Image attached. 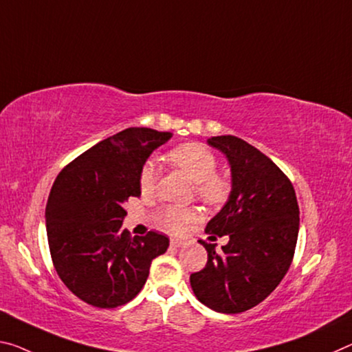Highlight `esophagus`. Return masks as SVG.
Returning <instances> with one entry per match:
<instances>
[{
    "mask_svg": "<svg viewBox=\"0 0 352 352\" xmlns=\"http://www.w3.org/2000/svg\"><path fill=\"white\" fill-rule=\"evenodd\" d=\"M185 244H186V241H183V239H177V238L170 239V246L172 248H183Z\"/></svg>",
    "mask_w": 352,
    "mask_h": 352,
    "instance_id": "obj_1",
    "label": "esophagus"
}]
</instances>
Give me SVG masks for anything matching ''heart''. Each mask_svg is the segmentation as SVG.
<instances>
[{"label": "heart", "mask_w": 352, "mask_h": 352, "mask_svg": "<svg viewBox=\"0 0 352 352\" xmlns=\"http://www.w3.org/2000/svg\"><path fill=\"white\" fill-rule=\"evenodd\" d=\"M167 160L182 169L189 177V180L196 183L197 197L206 205H219L228 196V183L224 178L216 175V156L211 150L196 142L183 144L172 148L167 153ZM156 185V166L148 161L142 166L139 174V189L142 196H150L155 191ZM194 213L188 208L167 206L158 216L160 226L167 232L182 233L186 226L192 221Z\"/></svg>", "instance_id": "heart-1"}]
</instances>
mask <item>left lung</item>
Wrapping results in <instances>:
<instances>
[{"instance_id": "8db88e82", "label": "left lung", "mask_w": 352, "mask_h": 352, "mask_svg": "<svg viewBox=\"0 0 352 352\" xmlns=\"http://www.w3.org/2000/svg\"><path fill=\"white\" fill-rule=\"evenodd\" d=\"M208 144L227 156L232 192L205 232L230 239L221 252L200 241L208 261L189 282L211 310L241 314L265 300L285 277L296 249L299 206L289 178L258 148L230 135Z\"/></svg>"}]
</instances>
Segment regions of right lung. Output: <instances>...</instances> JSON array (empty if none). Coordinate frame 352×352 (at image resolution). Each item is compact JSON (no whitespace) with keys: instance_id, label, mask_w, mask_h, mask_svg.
<instances>
[{"instance_id":"1","label":"right lung","mask_w":352,"mask_h":352,"mask_svg":"<svg viewBox=\"0 0 352 352\" xmlns=\"http://www.w3.org/2000/svg\"><path fill=\"white\" fill-rule=\"evenodd\" d=\"M172 133L126 128L86 150L53 183L45 219L54 270L64 285L98 309L130 302L146 283L152 260L169 238L122 230L124 204L141 196L139 174Z\"/></svg>"}]
</instances>
